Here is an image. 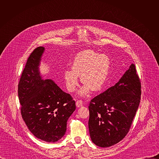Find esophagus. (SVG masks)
<instances>
[{
  "label": "esophagus",
  "mask_w": 159,
  "mask_h": 159,
  "mask_svg": "<svg viewBox=\"0 0 159 159\" xmlns=\"http://www.w3.org/2000/svg\"><path fill=\"white\" fill-rule=\"evenodd\" d=\"M83 104H84V102L82 100H79V101H77V102H76V106L77 107H80L82 106Z\"/></svg>",
  "instance_id": "34e87169"
}]
</instances>
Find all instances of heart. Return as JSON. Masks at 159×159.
Listing matches in <instances>:
<instances>
[{"instance_id":"1","label":"heart","mask_w":159,"mask_h":159,"mask_svg":"<svg viewBox=\"0 0 159 159\" xmlns=\"http://www.w3.org/2000/svg\"><path fill=\"white\" fill-rule=\"evenodd\" d=\"M110 67L109 58L104 54H98L92 50L80 52L74 59L72 70L64 72V80L66 89L74 92L79 84V76L85 84L80 94L87 95L90 89L98 92L104 87L108 77Z\"/></svg>"}]
</instances>
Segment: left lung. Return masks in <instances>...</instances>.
<instances>
[{"label":"left lung","mask_w":159,"mask_h":159,"mask_svg":"<svg viewBox=\"0 0 159 159\" xmlns=\"http://www.w3.org/2000/svg\"><path fill=\"white\" fill-rule=\"evenodd\" d=\"M141 98V83L131 64L114 86L96 96L89 106V129L93 142L109 147L128 133Z\"/></svg>","instance_id":"obj_1"}]
</instances>
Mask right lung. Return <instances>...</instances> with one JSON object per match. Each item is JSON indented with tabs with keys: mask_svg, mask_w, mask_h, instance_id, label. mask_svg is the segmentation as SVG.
Segmentation results:
<instances>
[{
	"mask_svg": "<svg viewBox=\"0 0 159 159\" xmlns=\"http://www.w3.org/2000/svg\"><path fill=\"white\" fill-rule=\"evenodd\" d=\"M44 48L29 57L19 84L20 112L30 131L47 142H56L65 134L66 123L75 110V102L51 79L44 80L39 66Z\"/></svg>",
	"mask_w": 159,
	"mask_h": 159,
	"instance_id": "add662e5",
	"label": "right lung"
}]
</instances>
